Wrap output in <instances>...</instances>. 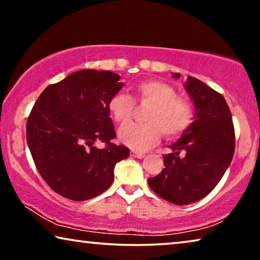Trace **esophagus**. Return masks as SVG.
I'll list each match as a JSON object with an SVG mask.
<instances>
[{
	"label": "esophagus",
	"mask_w": 260,
	"mask_h": 260,
	"mask_svg": "<svg viewBox=\"0 0 260 260\" xmlns=\"http://www.w3.org/2000/svg\"><path fill=\"white\" fill-rule=\"evenodd\" d=\"M131 156H133V157H137V158H143L145 157V154L141 151H137V150H131Z\"/></svg>",
	"instance_id": "esophagus-1"
}]
</instances>
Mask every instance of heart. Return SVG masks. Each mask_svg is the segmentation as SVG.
<instances>
[{
  "label": "heart",
  "instance_id": "b5f03b06",
  "mask_svg": "<svg viewBox=\"0 0 260 260\" xmlns=\"http://www.w3.org/2000/svg\"><path fill=\"white\" fill-rule=\"evenodd\" d=\"M133 98L151 105L146 113V123H129L119 132L120 141L133 149H148L158 142L162 133L168 139L178 137L191 123V104L177 96L176 90L166 82L143 81L134 88ZM109 109L114 120L123 125L133 115L134 101L129 94L118 92L110 100Z\"/></svg>",
  "mask_w": 260,
  "mask_h": 260
}]
</instances>
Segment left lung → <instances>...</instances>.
I'll use <instances>...</instances> for the list:
<instances>
[{
	"label": "left lung",
	"instance_id": "left-lung-1",
	"mask_svg": "<svg viewBox=\"0 0 260 260\" xmlns=\"http://www.w3.org/2000/svg\"><path fill=\"white\" fill-rule=\"evenodd\" d=\"M175 78L180 74L175 73ZM185 89L194 104V121L163 156L166 168L148 178L156 194L175 205H188L213 191L232 162L235 129L229 106L215 90L188 76ZM183 152L184 156H179Z\"/></svg>",
	"mask_w": 260,
	"mask_h": 260
}]
</instances>
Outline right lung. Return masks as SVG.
I'll use <instances>...</instances> for the list:
<instances>
[{
    "mask_svg": "<svg viewBox=\"0 0 260 260\" xmlns=\"http://www.w3.org/2000/svg\"><path fill=\"white\" fill-rule=\"evenodd\" d=\"M123 83L112 72L84 69L48 85L28 115L26 140L37 170L67 199L97 197L113 183L115 164L129 149L111 142L115 131L110 100ZM104 142V150L94 147Z\"/></svg>",
    "mask_w": 260,
    "mask_h": 260,
    "instance_id": "right-lung-1",
    "label": "right lung"
}]
</instances>
